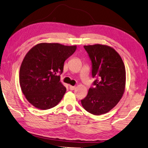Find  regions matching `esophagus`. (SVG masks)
<instances>
[{
  "mask_svg": "<svg viewBox=\"0 0 148 148\" xmlns=\"http://www.w3.org/2000/svg\"><path fill=\"white\" fill-rule=\"evenodd\" d=\"M75 88H76V87L75 86H71V85H69V88H70V90H75Z\"/></svg>",
  "mask_w": 148,
  "mask_h": 148,
  "instance_id": "1",
  "label": "esophagus"
}]
</instances>
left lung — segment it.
<instances>
[{
  "label": "left lung",
  "mask_w": 148,
  "mask_h": 148,
  "mask_svg": "<svg viewBox=\"0 0 148 148\" xmlns=\"http://www.w3.org/2000/svg\"><path fill=\"white\" fill-rule=\"evenodd\" d=\"M90 57L94 87L89 88L81 100L84 110L100 115L115 107L123 96L126 84V71L121 56L112 47L96 44L84 46Z\"/></svg>",
  "instance_id": "left-lung-1"
}]
</instances>
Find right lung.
I'll return each instance as SVG.
<instances>
[{
    "instance_id": "obj_1",
    "label": "right lung",
    "mask_w": 148,
    "mask_h": 148,
    "mask_svg": "<svg viewBox=\"0 0 148 148\" xmlns=\"http://www.w3.org/2000/svg\"><path fill=\"white\" fill-rule=\"evenodd\" d=\"M77 46L42 42L31 48L19 69L21 91L31 105L46 110L62 100L66 88L60 81L64 62L75 52Z\"/></svg>"
}]
</instances>
